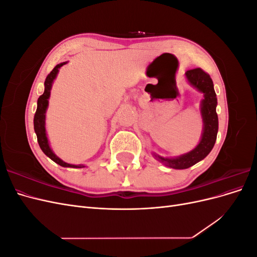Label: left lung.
I'll return each mask as SVG.
<instances>
[{"label":"left lung","instance_id":"1","mask_svg":"<svg viewBox=\"0 0 257 257\" xmlns=\"http://www.w3.org/2000/svg\"><path fill=\"white\" fill-rule=\"evenodd\" d=\"M188 81L195 87L197 90L204 93V99L201 102V115L204 121V131L201 141L195 149L191 152L181 155L176 159H165L160 155L154 154V157L159 159L162 163L167 166L176 169H185L197 162L205 159L212 150L216 141L217 130H219V120L216 114V94L213 88V81L209 74H207L201 68L190 69L185 73Z\"/></svg>","mask_w":257,"mask_h":257}]
</instances>
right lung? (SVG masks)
Segmentation results:
<instances>
[{"mask_svg":"<svg viewBox=\"0 0 257 257\" xmlns=\"http://www.w3.org/2000/svg\"><path fill=\"white\" fill-rule=\"evenodd\" d=\"M66 64V62H63V63L58 64L56 67H54L52 71L48 74V76L46 77L45 80V91L43 94L38 97L37 99V109L34 114V131L37 136V142L38 145H40L41 149L43 152L47 155L48 158H50L53 162H56L57 164L63 167H72V168H81L84 167L83 165H72V164H67V163L63 162L60 160L56 154L52 152L50 149L49 144H48V139L47 136H46V130H45V113L46 109L48 107V98L50 96V90H51V85L53 82V79L57 77V74L59 72V68L61 66H63Z\"/></svg>","mask_w":257,"mask_h":257,"instance_id":"1","label":"right lung"}]
</instances>
